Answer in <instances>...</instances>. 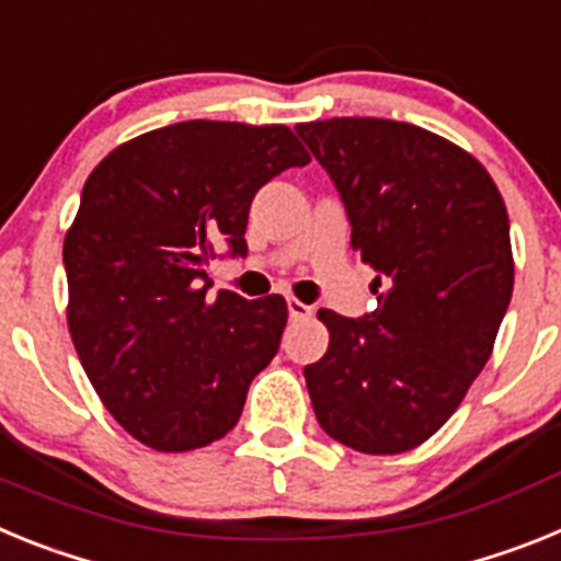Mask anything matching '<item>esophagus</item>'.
<instances>
[{
    "label": "esophagus",
    "mask_w": 561,
    "mask_h": 561,
    "mask_svg": "<svg viewBox=\"0 0 561 561\" xmlns=\"http://www.w3.org/2000/svg\"><path fill=\"white\" fill-rule=\"evenodd\" d=\"M311 306L304 304V300H297V297H289V317L291 320H306V317H311Z\"/></svg>",
    "instance_id": "obj_1"
}]
</instances>
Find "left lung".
Listing matches in <instances>:
<instances>
[{"label": "left lung", "mask_w": 561, "mask_h": 561, "mask_svg": "<svg viewBox=\"0 0 561 561\" xmlns=\"http://www.w3.org/2000/svg\"><path fill=\"white\" fill-rule=\"evenodd\" d=\"M376 272V311L320 309L329 351L306 365L320 427L365 455H399L438 433L489 362L514 289L508 213L472 153L379 117L300 123Z\"/></svg>", "instance_id": "obj_1"}]
</instances>
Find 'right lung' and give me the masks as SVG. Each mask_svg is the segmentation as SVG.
<instances>
[{
	"mask_svg": "<svg viewBox=\"0 0 561 561\" xmlns=\"http://www.w3.org/2000/svg\"><path fill=\"white\" fill-rule=\"evenodd\" d=\"M311 162L286 126L187 121L140 134L89 173L64 238L67 325L114 421L157 453L225 438L280 345L286 300H207V264L247 252L257 187Z\"/></svg>",
	"mask_w": 561,
	"mask_h": 561,
	"instance_id": "1",
	"label": "right lung"
}]
</instances>
